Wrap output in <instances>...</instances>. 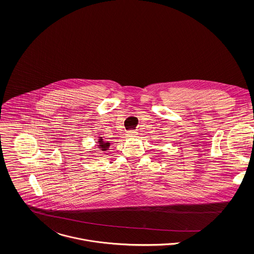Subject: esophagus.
Returning a JSON list of instances; mask_svg holds the SVG:
<instances>
[{
	"instance_id": "1",
	"label": "esophagus",
	"mask_w": 254,
	"mask_h": 254,
	"mask_svg": "<svg viewBox=\"0 0 254 254\" xmlns=\"http://www.w3.org/2000/svg\"><path fill=\"white\" fill-rule=\"evenodd\" d=\"M135 134H136V132H135V131H128L127 136H128V137H133Z\"/></svg>"
}]
</instances>
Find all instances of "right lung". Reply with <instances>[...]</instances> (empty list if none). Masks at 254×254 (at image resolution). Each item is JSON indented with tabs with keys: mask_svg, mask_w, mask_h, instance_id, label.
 <instances>
[{
	"mask_svg": "<svg viewBox=\"0 0 254 254\" xmlns=\"http://www.w3.org/2000/svg\"><path fill=\"white\" fill-rule=\"evenodd\" d=\"M98 144H99L98 146L101 148L100 150H102V151H106V150H108V149H109V145H110V143H109V142H105V141H104L103 137H99Z\"/></svg>",
	"mask_w": 254,
	"mask_h": 254,
	"instance_id": "obj_1",
	"label": "right lung"
}]
</instances>
